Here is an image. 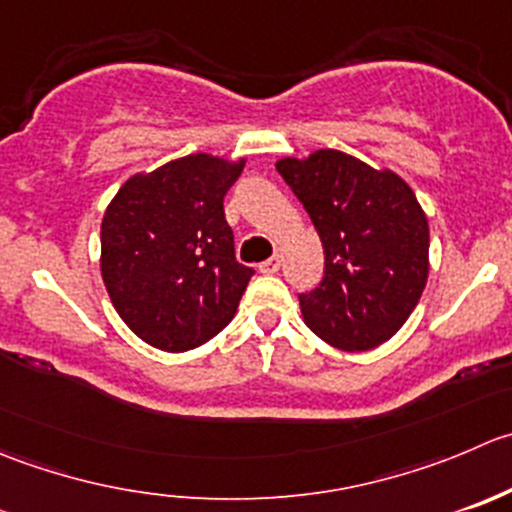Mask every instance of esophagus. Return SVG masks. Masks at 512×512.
<instances>
[{
  "instance_id": "34e87169",
  "label": "esophagus",
  "mask_w": 512,
  "mask_h": 512,
  "mask_svg": "<svg viewBox=\"0 0 512 512\" xmlns=\"http://www.w3.org/2000/svg\"><path fill=\"white\" fill-rule=\"evenodd\" d=\"M280 265H282V260L277 255H272L270 260H265L260 265V272H265V275H275L277 270H280Z\"/></svg>"
}]
</instances>
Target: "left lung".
Returning a JSON list of instances; mask_svg holds the SVG:
<instances>
[{"label": "left lung", "instance_id": "left-lung-1", "mask_svg": "<svg viewBox=\"0 0 512 512\" xmlns=\"http://www.w3.org/2000/svg\"><path fill=\"white\" fill-rule=\"evenodd\" d=\"M275 167L325 250L320 285L297 295L305 325L347 352L390 340L428 282L430 230L415 192L393 172L337 150L285 157Z\"/></svg>", "mask_w": 512, "mask_h": 512}]
</instances>
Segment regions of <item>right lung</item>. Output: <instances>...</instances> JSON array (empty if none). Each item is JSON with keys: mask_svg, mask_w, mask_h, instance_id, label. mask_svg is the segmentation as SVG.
Masks as SVG:
<instances>
[{"mask_svg": "<svg viewBox=\"0 0 512 512\" xmlns=\"http://www.w3.org/2000/svg\"><path fill=\"white\" fill-rule=\"evenodd\" d=\"M245 160L187 155L124 182L102 220V280L114 310L152 347L205 345L235 317L255 275L235 257L227 190Z\"/></svg>", "mask_w": 512, "mask_h": 512, "instance_id": "add662e5", "label": "right lung"}]
</instances>
